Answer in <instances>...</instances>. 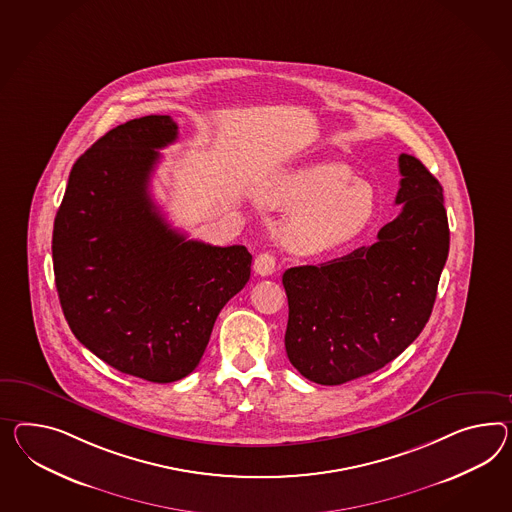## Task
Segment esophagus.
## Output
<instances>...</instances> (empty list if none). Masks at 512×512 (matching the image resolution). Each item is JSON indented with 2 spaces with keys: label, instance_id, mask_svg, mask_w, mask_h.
<instances>
[{
  "label": "esophagus",
  "instance_id": "34e87169",
  "mask_svg": "<svg viewBox=\"0 0 512 512\" xmlns=\"http://www.w3.org/2000/svg\"><path fill=\"white\" fill-rule=\"evenodd\" d=\"M276 269V260L273 254H269V252H262L256 260H254V271L258 273V275L269 276L275 273Z\"/></svg>",
  "mask_w": 512,
  "mask_h": 512
}]
</instances>
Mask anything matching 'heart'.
<instances>
[{
  "instance_id": "obj_1",
  "label": "heart",
  "mask_w": 512,
  "mask_h": 512,
  "mask_svg": "<svg viewBox=\"0 0 512 512\" xmlns=\"http://www.w3.org/2000/svg\"><path fill=\"white\" fill-rule=\"evenodd\" d=\"M269 200L295 210L284 236L301 254H321L345 245L373 223L379 198L343 163H310L280 172L269 185Z\"/></svg>"
}]
</instances>
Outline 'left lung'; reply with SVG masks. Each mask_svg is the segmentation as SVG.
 Here are the masks:
<instances>
[{
    "instance_id": "left-lung-1",
    "label": "left lung",
    "mask_w": 512,
    "mask_h": 512,
    "mask_svg": "<svg viewBox=\"0 0 512 512\" xmlns=\"http://www.w3.org/2000/svg\"><path fill=\"white\" fill-rule=\"evenodd\" d=\"M395 204L403 210L371 247L319 265L291 267L286 353L317 384L377 371L420 336L449 252L442 185L420 159L399 156Z\"/></svg>"
}]
</instances>
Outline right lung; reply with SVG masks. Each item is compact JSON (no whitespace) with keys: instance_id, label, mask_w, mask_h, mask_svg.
<instances>
[{"instance_id":"right-lung-1","label":"right lung","mask_w":512,"mask_h":512,"mask_svg":"<svg viewBox=\"0 0 512 512\" xmlns=\"http://www.w3.org/2000/svg\"><path fill=\"white\" fill-rule=\"evenodd\" d=\"M169 115L133 118L74 163L53 223V273L68 327L120 373L184 379L224 304L250 278L249 250L213 247L171 228L150 197Z\"/></svg>"}]
</instances>
